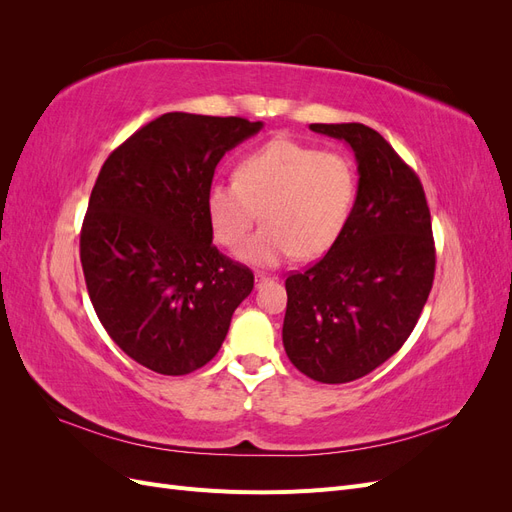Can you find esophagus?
<instances>
[{
    "label": "esophagus",
    "instance_id": "esophagus-1",
    "mask_svg": "<svg viewBox=\"0 0 512 512\" xmlns=\"http://www.w3.org/2000/svg\"><path fill=\"white\" fill-rule=\"evenodd\" d=\"M254 280H256V288H260L262 284H267V282L271 280V277H269V275H265V273H256Z\"/></svg>",
    "mask_w": 512,
    "mask_h": 512
}]
</instances>
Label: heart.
I'll return each instance as SVG.
<instances>
[{
  "mask_svg": "<svg viewBox=\"0 0 512 512\" xmlns=\"http://www.w3.org/2000/svg\"><path fill=\"white\" fill-rule=\"evenodd\" d=\"M237 181L213 183L209 222L226 247H237L262 215L239 258L275 267L288 256L318 258L342 235L354 200V164L339 151L273 138L239 162Z\"/></svg>",
  "mask_w": 512,
  "mask_h": 512,
  "instance_id": "heart-1",
  "label": "heart"
}]
</instances>
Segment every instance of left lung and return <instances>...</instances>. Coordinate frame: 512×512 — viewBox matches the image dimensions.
I'll return each instance as SVG.
<instances>
[{
	"instance_id": "8db88e82",
	"label": "left lung",
	"mask_w": 512,
	"mask_h": 512,
	"mask_svg": "<svg viewBox=\"0 0 512 512\" xmlns=\"http://www.w3.org/2000/svg\"><path fill=\"white\" fill-rule=\"evenodd\" d=\"M346 141L359 188L342 235L314 267L286 280L282 339L307 378L342 384L367 376L414 331L436 271L421 179L363 123H312Z\"/></svg>"
}]
</instances>
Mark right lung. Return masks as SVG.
<instances>
[{"label":"right lung","instance_id":"right-lung-1","mask_svg":"<svg viewBox=\"0 0 512 512\" xmlns=\"http://www.w3.org/2000/svg\"><path fill=\"white\" fill-rule=\"evenodd\" d=\"M262 121L166 113L106 158L81 230L89 299L113 342L164 376L207 365L254 273L218 252L207 194Z\"/></svg>","mask_w":512,"mask_h":512}]
</instances>
